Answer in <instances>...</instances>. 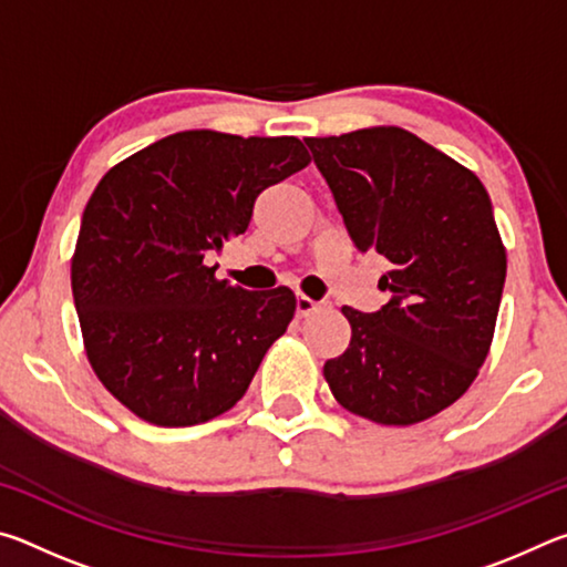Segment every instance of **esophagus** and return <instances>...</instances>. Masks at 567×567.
<instances>
[{"label":"esophagus","mask_w":567,"mask_h":567,"mask_svg":"<svg viewBox=\"0 0 567 567\" xmlns=\"http://www.w3.org/2000/svg\"><path fill=\"white\" fill-rule=\"evenodd\" d=\"M320 307H322V302H315V300H310V297H305V295H297V300H295L297 318H310V315L318 312Z\"/></svg>","instance_id":"1"}]
</instances>
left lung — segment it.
I'll use <instances>...</instances> for the list:
<instances>
[{
    "instance_id": "left-lung-1",
    "label": "left lung",
    "mask_w": 567,
    "mask_h": 567,
    "mask_svg": "<svg viewBox=\"0 0 567 567\" xmlns=\"http://www.w3.org/2000/svg\"><path fill=\"white\" fill-rule=\"evenodd\" d=\"M352 245L392 262L388 305L342 307L348 350L324 362L334 400L380 425L427 420L463 395L491 350L505 247L473 172L400 127L307 137Z\"/></svg>"
}]
</instances>
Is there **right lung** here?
I'll return each instance as SVG.
<instances>
[{"mask_svg": "<svg viewBox=\"0 0 567 567\" xmlns=\"http://www.w3.org/2000/svg\"><path fill=\"white\" fill-rule=\"evenodd\" d=\"M310 165L297 137L177 132L120 162L82 215L72 295L94 372L134 415L199 425L245 395L295 315L287 287L249 292L207 257L255 199Z\"/></svg>", "mask_w": 567, "mask_h": 567, "instance_id": "add662e5", "label": "right lung"}]
</instances>
